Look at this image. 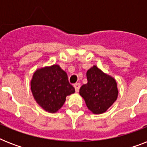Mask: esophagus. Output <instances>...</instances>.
<instances>
[{"mask_svg":"<svg viewBox=\"0 0 147 147\" xmlns=\"http://www.w3.org/2000/svg\"><path fill=\"white\" fill-rule=\"evenodd\" d=\"M80 83H76L74 84V87H75V89H76V92H78L79 91V88H80Z\"/></svg>","mask_w":147,"mask_h":147,"instance_id":"obj_1","label":"esophagus"}]
</instances>
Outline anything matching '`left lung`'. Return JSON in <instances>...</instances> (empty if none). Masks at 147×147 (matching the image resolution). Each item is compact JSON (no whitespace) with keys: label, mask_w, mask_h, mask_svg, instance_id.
I'll use <instances>...</instances> for the list:
<instances>
[{"label":"left lung","mask_w":147,"mask_h":147,"mask_svg":"<svg viewBox=\"0 0 147 147\" xmlns=\"http://www.w3.org/2000/svg\"><path fill=\"white\" fill-rule=\"evenodd\" d=\"M86 76L88 83L81 87L79 94L92 113L102 114L117 98L118 90L116 80L104 73L96 65L88 69Z\"/></svg>","instance_id":"left-lung-1"}]
</instances>
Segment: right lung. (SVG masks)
I'll return each mask as SVG.
<instances>
[{
  "mask_svg": "<svg viewBox=\"0 0 147 147\" xmlns=\"http://www.w3.org/2000/svg\"><path fill=\"white\" fill-rule=\"evenodd\" d=\"M30 85L36 101L49 113L57 112L64 105L66 96L75 92L66 72L58 65L37 69Z\"/></svg>",
  "mask_w": 147,
  "mask_h": 147,
  "instance_id": "add662e5",
  "label": "right lung"
}]
</instances>
